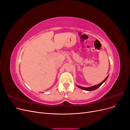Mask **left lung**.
<instances>
[{"mask_svg": "<svg viewBox=\"0 0 130 130\" xmlns=\"http://www.w3.org/2000/svg\"><path fill=\"white\" fill-rule=\"evenodd\" d=\"M108 75L106 77L105 79L103 81L101 82L100 84H98L97 85H95V86H92V87H81V86H77V87L78 88H80L82 89H84V90H87V91H92V90H95L97 88H98L99 87H100V86L102 85V84H103L104 82L106 81V80H107V78H108Z\"/></svg>", "mask_w": 130, "mask_h": 130, "instance_id": "8db88e82", "label": "left lung"}]
</instances>
